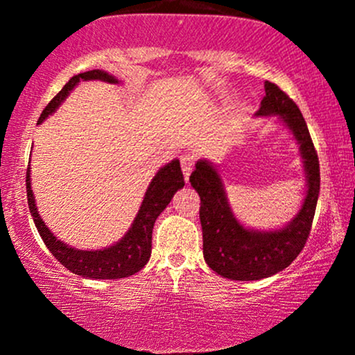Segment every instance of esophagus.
<instances>
[{
    "instance_id": "34e87169",
    "label": "esophagus",
    "mask_w": 355,
    "mask_h": 355,
    "mask_svg": "<svg viewBox=\"0 0 355 355\" xmlns=\"http://www.w3.org/2000/svg\"><path fill=\"white\" fill-rule=\"evenodd\" d=\"M180 165H182V170H183V177H185V180H189L191 170H193V165H195L193 157H190V155H182Z\"/></svg>"
}]
</instances>
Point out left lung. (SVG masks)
Segmentation results:
<instances>
[{"mask_svg": "<svg viewBox=\"0 0 355 355\" xmlns=\"http://www.w3.org/2000/svg\"><path fill=\"white\" fill-rule=\"evenodd\" d=\"M255 115H279L294 133L307 175V195L299 214L284 229L270 232L245 229L232 214L217 168L207 160L197 162L190 183L200 195L203 257L211 270L232 280L266 279L294 262L311 234L320 190L319 157L294 100L275 83L266 81V96Z\"/></svg>", "mask_w": 355, "mask_h": 355, "instance_id": "left-lung-1", "label": "left lung"}]
</instances>
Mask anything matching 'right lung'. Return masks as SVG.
<instances>
[{"label": "right lung", "instance_id": "1", "mask_svg": "<svg viewBox=\"0 0 355 355\" xmlns=\"http://www.w3.org/2000/svg\"><path fill=\"white\" fill-rule=\"evenodd\" d=\"M81 80H100L107 81V83H118L115 76L101 70H92L75 75L61 88L58 95L46 105L38 123H42L44 118H48V115H51L60 107L61 101L70 95L71 89ZM183 185H185V180H183L180 162L172 160L164 168L158 170L153 180L150 182L140 210H138L130 230L126 232L120 242L113 243L112 247L101 248V250H78V248H73L56 239L50 229L44 225L38 210H36L35 195L31 190L30 166L26 170L28 205H30L31 217L35 220V225L42 235L44 245L55 255V259L61 266L67 267L73 274L87 277V279H123V277H130L141 270L152 255V232L155 220L166 209V205L173 198L175 191L182 189Z\"/></svg>", "mask_w": 355, "mask_h": 355}]
</instances>
